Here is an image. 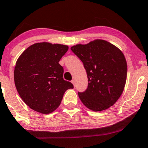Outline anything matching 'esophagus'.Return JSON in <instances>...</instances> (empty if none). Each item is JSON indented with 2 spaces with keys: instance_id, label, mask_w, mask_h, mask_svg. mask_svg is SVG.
Returning a JSON list of instances; mask_svg holds the SVG:
<instances>
[{
  "instance_id": "1",
  "label": "esophagus",
  "mask_w": 148,
  "mask_h": 148,
  "mask_svg": "<svg viewBox=\"0 0 148 148\" xmlns=\"http://www.w3.org/2000/svg\"><path fill=\"white\" fill-rule=\"evenodd\" d=\"M71 82H72V83L73 84L74 86H75V80H72V81H71Z\"/></svg>"
}]
</instances>
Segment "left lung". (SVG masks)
Masks as SVG:
<instances>
[{
	"label": "left lung",
	"mask_w": 148,
	"mask_h": 148,
	"mask_svg": "<svg viewBox=\"0 0 148 148\" xmlns=\"http://www.w3.org/2000/svg\"><path fill=\"white\" fill-rule=\"evenodd\" d=\"M83 63L88 86L78 92L81 101L94 112L109 109L116 102L124 89L127 63L124 55L116 46L102 39L71 48Z\"/></svg>",
	"instance_id": "left-lung-1"
}]
</instances>
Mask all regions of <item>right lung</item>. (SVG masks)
I'll list each match as a JSON object with an SVG mask.
<instances>
[{
	"label": "right lung",
	"mask_w": 148,
	"mask_h": 148,
	"mask_svg": "<svg viewBox=\"0 0 148 148\" xmlns=\"http://www.w3.org/2000/svg\"><path fill=\"white\" fill-rule=\"evenodd\" d=\"M68 47L49 42L36 43L20 56L14 70L17 91L30 109L44 114L61 104L65 92L73 88L64 80L63 68L58 63Z\"/></svg>",
	"instance_id": "add662e5"
}]
</instances>
